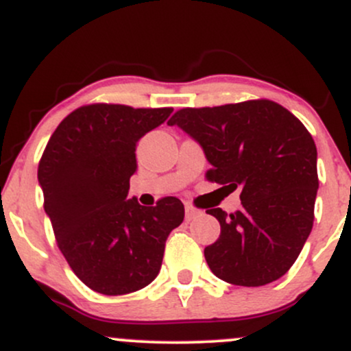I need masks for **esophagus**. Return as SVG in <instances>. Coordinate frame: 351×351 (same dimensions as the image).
Masks as SVG:
<instances>
[{
    "mask_svg": "<svg viewBox=\"0 0 351 351\" xmlns=\"http://www.w3.org/2000/svg\"><path fill=\"white\" fill-rule=\"evenodd\" d=\"M202 212L199 210V208L192 207V206H186V219L187 220H192L194 217H197V215H200Z\"/></svg>",
    "mask_w": 351,
    "mask_h": 351,
    "instance_id": "34e87169",
    "label": "esophagus"
}]
</instances>
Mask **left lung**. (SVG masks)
Instances as JSON below:
<instances>
[{"label":"left lung","mask_w":351,"mask_h":351,"mask_svg":"<svg viewBox=\"0 0 351 351\" xmlns=\"http://www.w3.org/2000/svg\"><path fill=\"white\" fill-rule=\"evenodd\" d=\"M202 145L206 179L227 192L242 187L234 214L208 208L220 235L204 249L223 282L261 287L293 265L313 227L317 145L289 109L269 99L184 108L169 119Z\"/></svg>","instance_id":"8db88e82"}]
</instances>
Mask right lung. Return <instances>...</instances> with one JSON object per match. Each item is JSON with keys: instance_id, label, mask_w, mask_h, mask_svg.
<instances>
[{"instance_id": "1", "label": "right lung", "mask_w": 351, "mask_h": 351, "mask_svg": "<svg viewBox=\"0 0 351 351\" xmlns=\"http://www.w3.org/2000/svg\"><path fill=\"white\" fill-rule=\"evenodd\" d=\"M172 108L81 106L49 137L38 165L45 210L61 254L94 292L124 295L149 285L162 265L165 240L184 220L177 197L154 207L128 199L136 145Z\"/></svg>"}]
</instances>
